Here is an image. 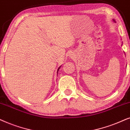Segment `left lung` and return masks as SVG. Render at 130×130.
Wrapping results in <instances>:
<instances>
[{
  "label": "left lung",
  "mask_w": 130,
  "mask_h": 130,
  "mask_svg": "<svg viewBox=\"0 0 130 130\" xmlns=\"http://www.w3.org/2000/svg\"><path fill=\"white\" fill-rule=\"evenodd\" d=\"M113 21H114V22H115V20H113Z\"/></svg>",
  "instance_id": "8db88e82"
}]
</instances>
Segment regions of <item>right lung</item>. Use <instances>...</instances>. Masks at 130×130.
Here are the masks:
<instances>
[{"label": "right lung", "mask_w": 130, "mask_h": 130, "mask_svg": "<svg viewBox=\"0 0 130 130\" xmlns=\"http://www.w3.org/2000/svg\"><path fill=\"white\" fill-rule=\"evenodd\" d=\"M60 67H61V66H60L59 67V68H58V71H57V74H58V71H59V69H60Z\"/></svg>", "instance_id": "add662e5"}]
</instances>
